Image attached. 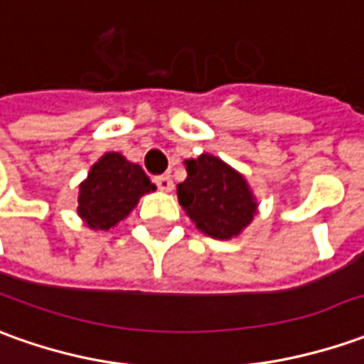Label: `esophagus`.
Listing matches in <instances>:
<instances>
[{
    "mask_svg": "<svg viewBox=\"0 0 364 364\" xmlns=\"http://www.w3.org/2000/svg\"><path fill=\"white\" fill-rule=\"evenodd\" d=\"M153 183L157 185L159 191H171L173 189V181L169 175H157V177H153Z\"/></svg>",
    "mask_w": 364,
    "mask_h": 364,
    "instance_id": "34e87169",
    "label": "esophagus"
}]
</instances>
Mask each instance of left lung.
I'll return each instance as SVG.
<instances>
[{
    "label": "left lung",
    "mask_w": 364,
    "mask_h": 364,
    "mask_svg": "<svg viewBox=\"0 0 364 364\" xmlns=\"http://www.w3.org/2000/svg\"><path fill=\"white\" fill-rule=\"evenodd\" d=\"M177 195L197 229L213 239L239 235L257 211L243 177L207 153L187 161V179L177 185Z\"/></svg>",
    "instance_id": "1"
}]
</instances>
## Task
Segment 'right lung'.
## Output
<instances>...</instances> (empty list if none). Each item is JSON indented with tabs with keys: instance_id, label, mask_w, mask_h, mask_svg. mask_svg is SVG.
I'll use <instances>...</instances> for the list:
<instances>
[{
	"instance_id": "add662e5",
	"label": "right lung",
	"mask_w": 364,
	"mask_h": 364,
	"mask_svg": "<svg viewBox=\"0 0 364 364\" xmlns=\"http://www.w3.org/2000/svg\"><path fill=\"white\" fill-rule=\"evenodd\" d=\"M155 189L139 165L119 153H105L79 187L81 219L91 229H109L131 213L141 195Z\"/></svg>"
}]
</instances>
